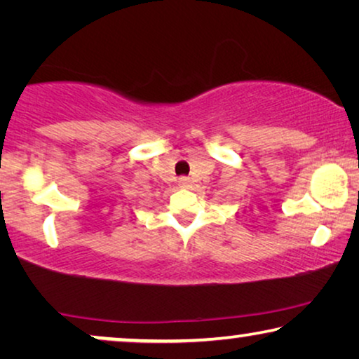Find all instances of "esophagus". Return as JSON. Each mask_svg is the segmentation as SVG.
I'll use <instances>...</instances> for the list:
<instances>
[{"mask_svg": "<svg viewBox=\"0 0 359 359\" xmlns=\"http://www.w3.org/2000/svg\"><path fill=\"white\" fill-rule=\"evenodd\" d=\"M178 184H180V188H188L189 178H186V176H181V178L178 180Z\"/></svg>", "mask_w": 359, "mask_h": 359, "instance_id": "1", "label": "esophagus"}]
</instances>
